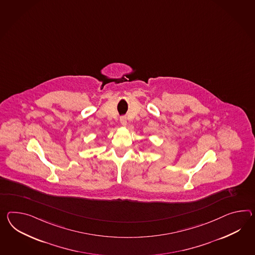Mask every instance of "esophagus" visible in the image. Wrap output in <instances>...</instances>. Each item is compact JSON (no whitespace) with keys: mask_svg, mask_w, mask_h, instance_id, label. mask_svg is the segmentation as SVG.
I'll return each instance as SVG.
<instances>
[{"mask_svg":"<svg viewBox=\"0 0 255 255\" xmlns=\"http://www.w3.org/2000/svg\"><path fill=\"white\" fill-rule=\"evenodd\" d=\"M120 121H121V123H122V125H126V124H127V119H126L125 116H122V117L120 118Z\"/></svg>","mask_w":255,"mask_h":255,"instance_id":"esophagus-1","label":"esophagus"}]
</instances>
